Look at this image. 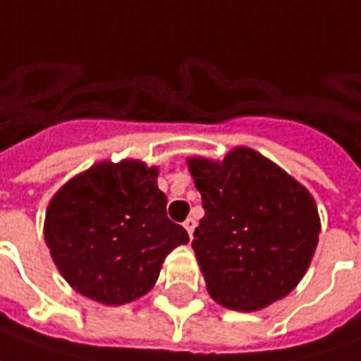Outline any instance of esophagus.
Here are the masks:
<instances>
[{"mask_svg": "<svg viewBox=\"0 0 361 361\" xmlns=\"http://www.w3.org/2000/svg\"><path fill=\"white\" fill-rule=\"evenodd\" d=\"M183 226H185V231H188L189 238H191V236H193V231H195V226H197V223H195V219H191V216H189V219H185Z\"/></svg>", "mask_w": 361, "mask_h": 361, "instance_id": "obj_1", "label": "esophagus"}]
</instances>
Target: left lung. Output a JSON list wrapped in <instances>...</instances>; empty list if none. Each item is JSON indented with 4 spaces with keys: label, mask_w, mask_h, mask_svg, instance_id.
Here are the masks:
<instances>
[{
    "label": "left lung",
    "mask_w": 361,
    "mask_h": 361,
    "mask_svg": "<svg viewBox=\"0 0 361 361\" xmlns=\"http://www.w3.org/2000/svg\"><path fill=\"white\" fill-rule=\"evenodd\" d=\"M188 166L205 209L191 246L209 295L252 312L291 293L321 233L309 189L248 146L221 162L193 156Z\"/></svg>",
    "instance_id": "8db88e82"
}]
</instances>
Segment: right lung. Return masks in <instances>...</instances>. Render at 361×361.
<instances>
[{
	"label": "right lung",
	"instance_id": "right-lung-1",
	"mask_svg": "<svg viewBox=\"0 0 361 361\" xmlns=\"http://www.w3.org/2000/svg\"><path fill=\"white\" fill-rule=\"evenodd\" d=\"M158 168L103 162L66 181L44 216V240L72 289L97 303L125 305L154 287L166 256L188 244L166 215Z\"/></svg>",
	"mask_w": 361,
	"mask_h": 361
}]
</instances>
